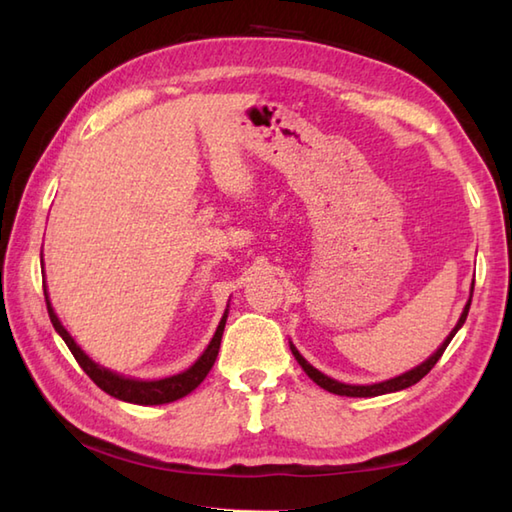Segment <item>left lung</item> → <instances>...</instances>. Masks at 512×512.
<instances>
[{"label":"left lung","instance_id":"8db88e82","mask_svg":"<svg viewBox=\"0 0 512 512\" xmlns=\"http://www.w3.org/2000/svg\"><path fill=\"white\" fill-rule=\"evenodd\" d=\"M475 285V283H473ZM471 298H473V289H471ZM471 298H468V302H466V307H464V311H462V316H460V320H457V325H455V329L448 333L446 336V340L440 344V349H437L433 356L429 358V360H424L420 367H415V369H411V371H406V373H402V375H398V378H391V380H384V382H378V384H344V382H338V380H333V378H329V375H325V373H320L318 369H314L311 367V364L300 356L298 353V349L294 347V344L289 342V347H291V353H294V358L298 360V364L302 367V371H305L311 380H314L318 387H322L325 391H329V393H336V395H347V398H375V395H384V393H393V391H402V389H409V387H413V384H417L420 382L426 373H429L433 367H435V362L442 358V353L446 351V347H448V342L453 340V336L457 331H460V327L464 325L466 322V316H468V309H471Z\"/></svg>","mask_w":512,"mask_h":512}]
</instances>
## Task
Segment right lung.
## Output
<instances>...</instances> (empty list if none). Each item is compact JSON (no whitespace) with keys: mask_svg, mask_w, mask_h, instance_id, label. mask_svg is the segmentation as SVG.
Wrapping results in <instances>:
<instances>
[{"mask_svg":"<svg viewBox=\"0 0 512 512\" xmlns=\"http://www.w3.org/2000/svg\"><path fill=\"white\" fill-rule=\"evenodd\" d=\"M44 296H46V307H48V316H50L52 327H55V331L59 333L61 338H64L70 353L79 362V367L88 373V378L95 382L101 391H106L108 395H112V398L123 400V402L154 406V404H168V402L185 398L187 393H192L198 387V384L205 380V375L210 373V369L214 367L218 349H221V338H223V329H225V320H227V309H225L221 322H218L212 342L207 344V349L203 351V356L198 358L187 371L170 375V378H163V380L123 378V375H119V373L99 367L95 360H90L86 353L81 351L79 344L72 340L70 333L59 322L55 309H52L50 300H48L46 289H44Z\"/></svg>","mask_w":512,"mask_h":512,"instance_id":"obj_1","label":"right lung"}]
</instances>
